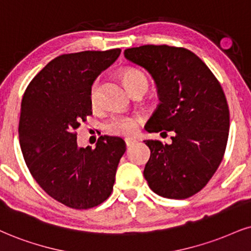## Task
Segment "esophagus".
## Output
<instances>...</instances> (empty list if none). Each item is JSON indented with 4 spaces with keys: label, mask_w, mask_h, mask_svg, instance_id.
Instances as JSON below:
<instances>
[{
    "label": "esophagus",
    "mask_w": 251,
    "mask_h": 251,
    "mask_svg": "<svg viewBox=\"0 0 251 251\" xmlns=\"http://www.w3.org/2000/svg\"><path fill=\"white\" fill-rule=\"evenodd\" d=\"M136 140H134V138H126V147H131V145H134L136 143Z\"/></svg>",
    "instance_id": "esophagus-1"
}]
</instances>
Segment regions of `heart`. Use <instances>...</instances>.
Returning a JSON list of instances; mask_svg holds the SVG:
<instances>
[{"label": "heart", "instance_id": "b5f03b06", "mask_svg": "<svg viewBox=\"0 0 251 251\" xmlns=\"http://www.w3.org/2000/svg\"><path fill=\"white\" fill-rule=\"evenodd\" d=\"M123 81L129 91L134 93L136 89L145 87L148 88V79L142 71L137 69H126L122 73ZM99 99V80L97 79L93 82L91 92H89V101L93 107L98 104ZM142 117L137 114L130 115H115L108 121L106 125V130L111 135L119 136H132L137 132L138 125L141 123Z\"/></svg>", "mask_w": 251, "mask_h": 251}]
</instances>
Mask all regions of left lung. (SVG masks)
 Instances as JSON below:
<instances>
[{"label": "left lung", "instance_id": "1", "mask_svg": "<svg viewBox=\"0 0 251 251\" xmlns=\"http://www.w3.org/2000/svg\"><path fill=\"white\" fill-rule=\"evenodd\" d=\"M125 57L156 81L160 103L147 122L149 132L171 131V144L144 141L151 151L144 178L154 193L186 199L206 186L222 162L229 109L220 82L193 52L169 45L126 49Z\"/></svg>", "mask_w": 251, "mask_h": 251}]
</instances>
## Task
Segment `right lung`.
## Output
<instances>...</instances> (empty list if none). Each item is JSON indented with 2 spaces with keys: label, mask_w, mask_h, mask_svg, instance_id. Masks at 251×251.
<instances>
[{
  "label": "right lung",
  "mask_w": 251,
  "mask_h": 251,
  "mask_svg": "<svg viewBox=\"0 0 251 251\" xmlns=\"http://www.w3.org/2000/svg\"><path fill=\"white\" fill-rule=\"evenodd\" d=\"M120 53L111 49L61 54L31 80L22 99L18 136L27 169L49 196L70 208H93L107 200L126 152L120 137L101 136L95 149L76 143L80 122L92 115L93 82Z\"/></svg>",
  "instance_id": "obj_1"
}]
</instances>
